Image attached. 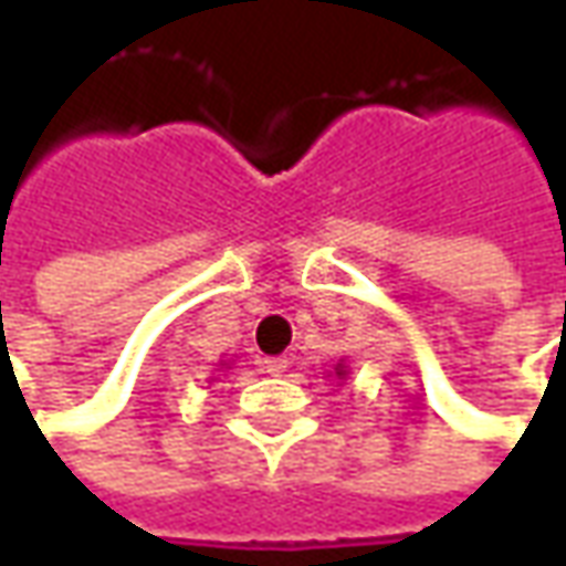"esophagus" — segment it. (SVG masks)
<instances>
[{"label":"esophagus","mask_w":566,"mask_h":566,"mask_svg":"<svg viewBox=\"0 0 566 566\" xmlns=\"http://www.w3.org/2000/svg\"><path fill=\"white\" fill-rule=\"evenodd\" d=\"M287 369V357H266V373L270 376H282Z\"/></svg>","instance_id":"34e87169"}]
</instances>
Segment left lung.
Returning a JSON list of instances; mask_svg holds the SVG:
<instances>
[{"instance_id": "8db88e82", "label": "left lung", "mask_w": 566, "mask_h": 566, "mask_svg": "<svg viewBox=\"0 0 566 566\" xmlns=\"http://www.w3.org/2000/svg\"><path fill=\"white\" fill-rule=\"evenodd\" d=\"M333 379L339 381V385H343L345 379H348V364H345V360H339V364H333V373H331Z\"/></svg>"}]
</instances>
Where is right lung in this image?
<instances>
[{
  "mask_svg": "<svg viewBox=\"0 0 566 566\" xmlns=\"http://www.w3.org/2000/svg\"><path fill=\"white\" fill-rule=\"evenodd\" d=\"M218 367H221V369H230V360H221V364H218Z\"/></svg>",
  "mask_w": 566,
  "mask_h": 566,
  "instance_id": "right-lung-1",
  "label": "right lung"
}]
</instances>
